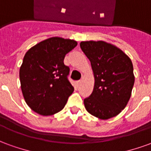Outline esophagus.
Instances as JSON below:
<instances>
[{
    "label": "esophagus",
    "instance_id": "obj_1",
    "mask_svg": "<svg viewBox=\"0 0 151 151\" xmlns=\"http://www.w3.org/2000/svg\"><path fill=\"white\" fill-rule=\"evenodd\" d=\"M77 83H78V85H81V83H82V80H79V81H78L77 82Z\"/></svg>",
    "mask_w": 151,
    "mask_h": 151
}]
</instances>
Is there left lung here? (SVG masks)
<instances>
[{"label": "left lung", "instance_id": "left-lung-1", "mask_svg": "<svg viewBox=\"0 0 151 151\" xmlns=\"http://www.w3.org/2000/svg\"><path fill=\"white\" fill-rule=\"evenodd\" d=\"M80 47L91 61L95 85L84 99L86 111L108 120L126 107L134 84L133 63L119 47L104 41H82Z\"/></svg>", "mask_w": 151, "mask_h": 151}]
</instances>
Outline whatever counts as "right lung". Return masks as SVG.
Instances as JSON below:
<instances>
[{
  "label": "right lung",
  "mask_w": 151,
  "mask_h": 151,
  "mask_svg": "<svg viewBox=\"0 0 151 151\" xmlns=\"http://www.w3.org/2000/svg\"><path fill=\"white\" fill-rule=\"evenodd\" d=\"M77 45L73 40L52 37L26 52L19 78L23 98L35 112L52 116L65 106L74 88L67 78L69 68L64 58Z\"/></svg>",
  "instance_id": "add662e5"
}]
</instances>
